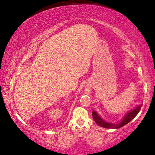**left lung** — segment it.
Returning <instances> with one entry per match:
<instances>
[{"mask_svg":"<svg viewBox=\"0 0 155 155\" xmlns=\"http://www.w3.org/2000/svg\"><path fill=\"white\" fill-rule=\"evenodd\" d=\"M141 107H142V104L138 106V107H137L135 109L132 110V111H128V113L125 115L121 121L120 123H118V124H111V123L106 122L104 120H103L102 118L99 116V114H97L95 111H92V117H93V119L94 120V121L97 123V124L99 126L103 127V128H119L125 126V125L128 124L130 120H132L133 118L137 116V114L139 113V111H140Z\"/></svg>","mask_w":155,"mask_h":155,"instance_id":"8db88e82","label":"left lung"}]
</instances>
